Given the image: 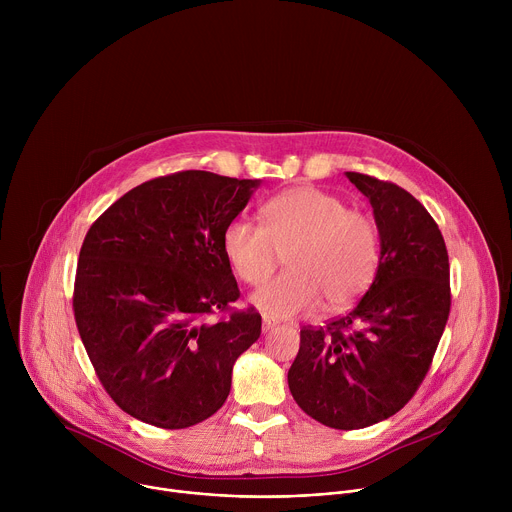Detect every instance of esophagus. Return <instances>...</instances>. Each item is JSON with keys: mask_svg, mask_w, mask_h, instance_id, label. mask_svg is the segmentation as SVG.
<instances>
[{"mask_svg": "<svg viewBox=\"0 0 512 512\" xmlns=\"http://www.w3.org/2000/svg\"><path fill=\"white\" fill-rule=\"evenodd\" d=\"M277 326V322L273 320V318H269V316H263V332H269L271 328H275Z\"/></svg>", "mask_w": 512, "mask_h": 512, "instance_id": "1", "label": "esophagus"}]
</instances>
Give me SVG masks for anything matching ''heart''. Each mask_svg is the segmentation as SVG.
<instances>
[{"label":"heart","mask_w":512,"mask_h":512,"mask_svg":"<svg viewBox=\"0 0 512 512\" xmlns=\"http://www.w3.org/2000/svg\"><path fill=\"white\" fill-rule=\"evenodd\" d=\"M263 225L235 218L223 231V251L249 285L265 283L287 259L289 271L253 294L273 318L342 310L367 291L381 261L379 229L369 214L316 186L285 190L265 202Z\"/></svg>","instance_id":"1"}]
</instances>
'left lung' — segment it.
<instances>
[{"label":"left lung","instance_id":"8db88e82","mask_svg":"<svg viewBox=\"0 0 512 512\" xmlns=\"http://www.w3.org/2000/svg\"><path fill=\"white\" fill-rule=\"evenodd\" d=\"M346 178L373 206L379 269L348 314L300 330L287 383L316 421L360 429L415 395L444 334L452 291L448 249L425 206L393 182L358 172Z\"/></svg>","mask_w":512,"mask_h":512}]
</instances>
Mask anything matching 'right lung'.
<instances>
[{
    "mask_svg": "<svg viewBox=\"0 0 512 512\" xmlns=\"http://www.w3.org/2000/svg\"><path fill=\"white\" fill-rule=\"evenodd\" d=\"M257 186L184 170L135 186L91 225L72 310L103 389L131 417L184 429L227 401L261 316L231 308L241 291L223 231Z\"/></svg>",
    "mask_w": 512,
    "mask_h": 512,
    "instance_id": "obj_1",
    "label": "right lung"
}]
</instances>
